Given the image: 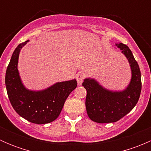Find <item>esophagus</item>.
I'll return each instance as SVG.
<instances>
[{"label": "esophagus", "mask_w": 151, "mask_h": 151, "mask_svg": "<svg viewBox=\"0 0 151 151\" xmlns=\"http://www.w3.org/2000/svg\"><path fill=\"white\" fill-rule=\"evenodd\" d=\"M76 78H77V83H78V85H82L83 80H84L85 75L83 74V73H79V74H77V76H76Z\"/></svg>", "instance_id": "34e87169"}]
</instances>
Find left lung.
Returning <instances> with one entry per match:
<instances>
[{"label":"left lung","mask_w":151,"mask_h":151,"mask_svg":"<svg viewBox=\"0 0 151 151\" xmlns=\"http://www.w3.org/2000/svg\"><path fill=\"white\" fill-rule=\"evenodd\" d=\"M127 58L132 69V80L123 91H111L93 79H85L83 86L87 91L85 106L90 119L99 123H114L127 115L137 103L142 89L139 65L130 49L123 43L116 44Z\"/></svg>","instance_id":"obj_1"}]
</instances>
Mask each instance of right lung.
<instances>
[{
    "label": "right lung",
    "mask_w": 151,
    "mask_h": 151,
    "mask_svg": "<svg viewBox=\"0 0 151 151\" xmlns=\"http://www.w3.org/2000/svg\"><path fill=\"white\" fill-rule=\"evenodd\" d=\"M28 41L18 45L12 54L6 72L5 83L9 99L17 113L36 124L52 122L60 115L68 95L77 86L76 80L57 83L40 91L24 87L17 69L19 54Z\"/></svg>",
    "instance_id": "right-lung-1"
}]
</instances>
